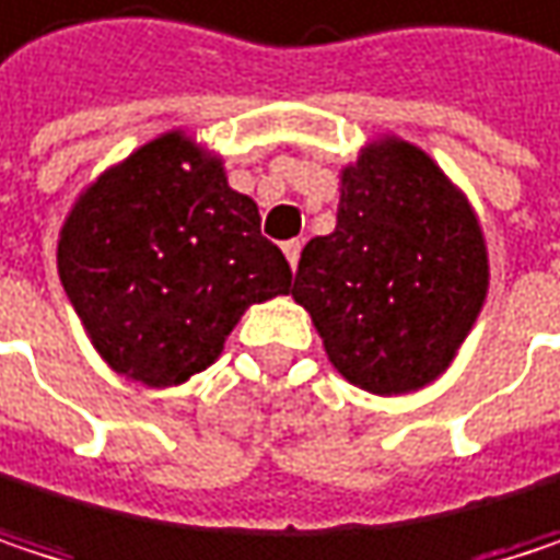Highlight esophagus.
Wrapping results in <instances>:
<instances>
[{
  "label": "esophagus",
  "instance_id": "1",
  "mask_svg": "<svg viewBox=\"0 0 560 560\" xmlns=\"http://www.w3.org/2000/svg\"><path fill=\"white\" fill-rule=\"evenodd\" d=\"M300 250H303L300 237H296V241H287V244H283V254H287V260H290V267H293V270H296V264H300Z\"/></svg>",
  "mask_w": 560,
  "mask_h": 560
}]
</instances>
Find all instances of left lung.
Wrapping results in <instances>:
<instances>
[{
  "instance_id": "1",
  "label": "left lung",
  "mask_w": 560,
  "mask_h": 560,
  "mask_svg": "<svg viewBox=\"0 0 560 560\" xmlns=\"http://www.w3.org/2000/svg\"><path fill=\"white\" fill-rule=\"evenodd\" d=\"M290 293L346 382L411 395L450 369L486 303L482 224L420 145L375 137L342 168L336 231L303 247Z\"/></svg>"
}]
</instances>
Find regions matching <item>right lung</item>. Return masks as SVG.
Segmentation results:
<instances>
[{"mask_svg": "<svg viewBox=\"0 0 560 560\" xmlns=\"http://www.w3.org/2000/svg\"><path fill=\"white\" fill-rule=\"evenodd\" d=\"M58 277L124 378L172 388L214 365L254 303L290 293V264L260 234L257 201L218 152L168 130L104 168L58 234Z\"/></svg>", "mask_w": 560, "mask_h": 560, "instance_id": "add662e5", "label": "right lung"}]
</instances>
